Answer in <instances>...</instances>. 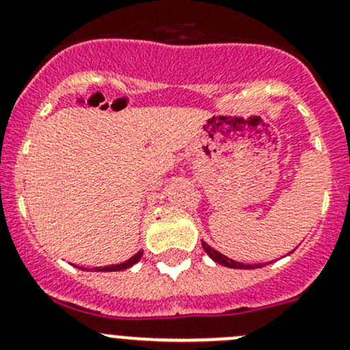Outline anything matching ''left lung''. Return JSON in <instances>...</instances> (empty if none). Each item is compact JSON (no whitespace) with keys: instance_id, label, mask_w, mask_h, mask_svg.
<instances>
[{"instance_id":"8db88e82","label":"left lung","mask_w":350,"mask_h":350,"mask_svg":"<svg viewBox=\"0 0 350 350\" xmlns=\"http://www.w3.org/2000/svg\"><path fill=\"white\" fill-rule=\"evenodd\" d=\"M201 245H203V250H204L206 253H208L209 258H213L216 263L223 265V267H228V268H241V270H250V268H260V267H263V263H260V265H258V263H255V265H245V263H240V262H234V260L228 258V256H224V255H221V253H219V252H216V250H213L211 246L206 245L204 241H201Z\"/></svg>"}]
</instances>
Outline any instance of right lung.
Wrapping results in <instances>:
<instances>
[{"label": "right lung", "instance_id": "obj_1", "mask_svg": "<svg viewBox=\"0 0 350 350\" xmlns=\"http://www.w3.org/2000/svg\"><path fill=\"white\" fill-rule=\"evenodd\" d=\"M142 256V252H137L134 256H131V258L127 260V262L124 263H119V265H107V267H97L95 268V271H120V270H126V268H131L132 265H135L141 260ZM83 270V268H82Z\"/></svg>", "mask_w": 350, "mask_h": 350}]
</instances>
